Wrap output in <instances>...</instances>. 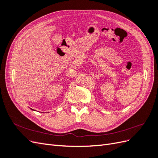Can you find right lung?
<instances>
[{
    "mask_svg": "<svg viewBox=\"0 0 158 158\" xmlns=\"http://www.w3.org/2000/svg\"><path fill=\"white\" fill-rule=\"evenodd\" d=\"M32 110H33V109H32Z\"/></svg>",
    "mask_w": 158,
    "mask_h": 158,
    "instance_id": "add662e5",
    "label": "right lung"
}]
</instances>
